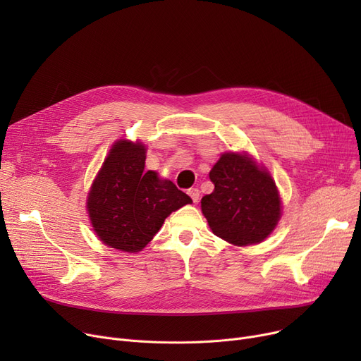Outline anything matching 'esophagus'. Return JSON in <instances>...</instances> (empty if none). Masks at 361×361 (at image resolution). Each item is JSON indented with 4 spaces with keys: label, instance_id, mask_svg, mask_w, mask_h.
<instances>
[{
    "label": "esophagus",
    "instance_id": "obj_1",
    "mask_svg": "<svg viewBox=\"0 0 361 361\" xmlns=\"http://www.w3.org/2000/svg\"><path fill=\"white\" fill-rule=\"evenodd\" d=\"M188 196L192 197V200L195 202V203H197L199 202V199H200V192H199V188H196V187H192V188H188Z\"/></svg>",
    "mask_w": 361,
    "mask_h": 361
}]
</instances>
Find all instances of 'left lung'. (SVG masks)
<instances>
[{
    "mask_svg": "<svg viewBox=\"0 0 361 361\" xmlns=\"http://www.w3.org/2000/svg\"><path fill=\"white\" fill-rule=\"evenodd\" d=\"M215 188L202 197L211 230L234 245L257 244L281 218V197L267 168L247 154L225 152L209 173Z\"/></svg>",
    "mask_w": 361,
    "mask_h": 361,
    "instance_id": "obj_1",
    "label": "left lung"
}]
</instances>
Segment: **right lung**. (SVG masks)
I'll return each instance as SVG.
<instances>
[{"instance_id": "add662e5", "label": "right lung", "mask_w": 361, "mask_h": 361, "mask_svg": "<svg viewBox=\"0 0 361 361\" xmlns=\"http://www.w3.org/2000/svg\"><path fill=\"white\" fill-rule=\"evenodd\" d=\"M143 143H114L87 195V212L99 240L136 253L154 238L171 212L192 199L155 171H145Z\"/></svg>"}]
</instances>
